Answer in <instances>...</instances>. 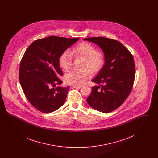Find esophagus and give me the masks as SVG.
Masks as SVG:
<instances>
[{"label":"esophagus","instance_id":"1","mask_svg":"<svg viewBox=\"0 0 158 158\" xmlns=\"http://www.w3.org/2000/svg\"><path fill=\"white\" fill-rule=\"evenodd\" d=\"M72 88H76V89H80V88H82V86H76V85H74V86H72Z\"/></svg>","mask_w":158,"mask_h":158}]
</instances>
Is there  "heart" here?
I'll return each instance as SVG.
<instances>
[{
	"label": "heart",
	"mask_w": 158,
	"mask_h": 158,
	"mask_svg": "<svg viewBox=\"0 0 158 158\" xmlns=\"http://www.w3.org/2000/svg\"><path fill=\"white\" fill-rule=\"evenodd\" d=\"M74 56L83 57L80 70H73L64 75L66 83L70 85L79 86L89 79L93 73H98L103 68L105 63V56L101 51L87 42H82L76 45L72 50ZM73 58L71 54L65 51L59 57L60 68L64 71L68 70L72 66Z\"/></svg>",
	"instance_id": "1"
}]
</instances>
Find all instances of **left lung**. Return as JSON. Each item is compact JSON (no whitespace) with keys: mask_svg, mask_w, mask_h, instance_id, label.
Wrapping results in <instances>:
<instances>
[{"mask_svg":"<svg viewBox=\"0 0 158 158\" xmlns=\"http://www.w3.org/2000/svg\"><path fill=\"white\" fill-rule=\"evenodd\" d=\"M83 40L97 44L105 56L104 66L92 80L99 86L92 87L86 101L94 109L110 113L125 101L132 90L135 77L134 58L127 48L117 40L102 37Z\"/></svg>","mask_w":158,"mask_h":158,"instance_id":"8db88e82","label":"left lung"}]
</instances>
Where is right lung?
Instances as JSON below:
<instances>
[{
	"mask_svg": "<svg viewBox=\"0 0 158 158\" xmlns=\"http://www.w3.org/2000/svg\"><path fill=\"white\" fill-rule=\"evenodd\" d=\"M79 40L56 36L39 39L31 44L20 63L19 79L31 104L43 113H52L64 104L69 87L57 86L63 75L60 54Z\"/></svg>",
	"mask_w": 158,
	"mask_h": 158,
	"instance_id": "add662e5",
	"label": "right lung"
}]
</instances>
